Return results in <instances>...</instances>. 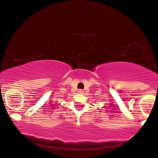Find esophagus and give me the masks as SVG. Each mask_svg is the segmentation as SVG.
Segmentation results:
<instances>
[{
    "label": "esophagus",
    "mask_w": 158,
    "mask_h": 158,
    "mask_svg": "<svg viewBox=\"0 0 158 158\" xmlns=\"http://www.w3.org/2000/svg\"><path fill=\"white\" fill-rule=\"evenodd\" d=\"M78 93H79V94H84V91L82 90V89H79V90H78Z\"/></svg>",
    "instance_id": "obj_1"
}]
</instances>
